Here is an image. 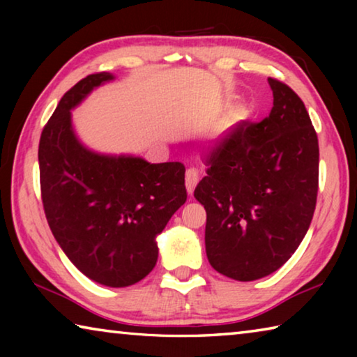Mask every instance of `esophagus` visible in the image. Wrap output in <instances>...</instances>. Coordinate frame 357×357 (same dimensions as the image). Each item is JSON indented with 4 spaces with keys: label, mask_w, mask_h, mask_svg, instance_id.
I'll use <instances>...</instances> for the list:
<instances>
[{
    "label": "esophagus",
    "mask_w": 357,
    "mask_h": 357,
    "mask_svg": "<svg viewBox=\"0 0 357 357\" xmlns=\"http://www.w3.org/2000/svg\"><path fill=\"white\" fill-rule=\"evenodd\" d=\"M198 183V173L195 170H187L185 173V187H187V192H189V195L193 193V189H195V185Z\"/></svg>",
    "instance_id": "1"
}]
</instances>
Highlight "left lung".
<instances>
[{
    "instance_id": "8db88e82",
    "label": "left lung",
    "mask_w": 357,
    "mask_h": 357,
    "mask_svg": "<svg viewBox=\"0 0 357 357\" xmlns=\"http://www.w3.org/2000/svg\"><path fill=\"white\" fill-rule=\"evenodd\" d=\"M268 82L274 96L269 116L229 130L193 192L206 209L211 266L239 282L261 279L285 264L317 204V132L299 96L275 78Z\"/></svg>"
}]
</instances>
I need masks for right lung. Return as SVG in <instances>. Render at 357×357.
Returning <instances> with one entry per match:
<instances>
[{
  "mask_svg": "<svg viewBox=\"0 0 357 357\" xmlns=\"http://www.w3.org/2000/svg\"><path fill=\"white\" fill-rule=\"evenodd\" d=\"M113 78L91 74L63 96L42 130L39 172L47 222L63 252L91 280L123 288L153 271L157 234L187 190L181 162L99 154L77 138L70 110Z\"/></svg>",
  "mask_w": 357,
  "mask_h": 357,
  "instance_id": "1",
  "label": "right lung"
}]
</instances>
